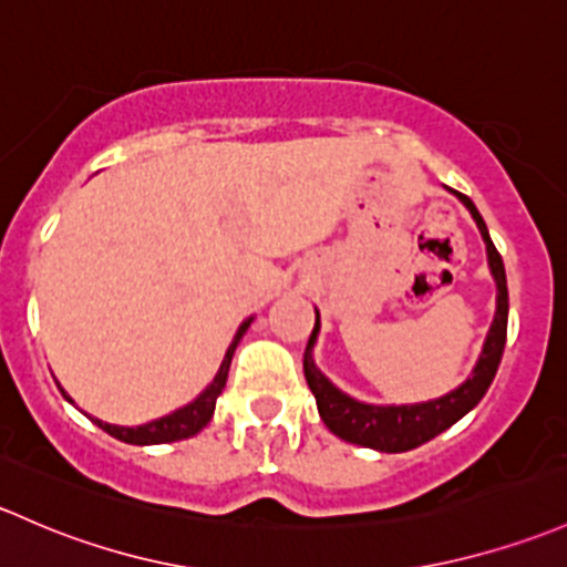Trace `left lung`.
I'll list each match as a JSON object with an SVG mask.
<instances>
[{
  "label": "left lung",
  "instance_id": "1",
  "mask_svg": "<svg viewBox=\"0 0 567 567\" xmlns=\"http://www.w3.org/2000/svg\"><path fill=\"white\" fill-rule=\"evenodd\" d=\"M451 193H454L456 198L467 206V212L473 214L475 225H478L481 230V238H484L486 244L488 271H492L494 285H497V309H494V320L492 326H488L484 350H481L470 378L464 380L458 389L443 393V396L415 404L359 402V399H353L350 393L339 391L337 385L315 367L312 350L320 333V315L318 309H315V329L307 342V353H303V378H307L309 391L315 393V402H318V413L320 419H323V424L329 426L339 440H344V443L363 445V449L380 451V454H402V451L419 449V445L437 437L440 432L454 426L458 419H464V415L484 399L494 374H497L499 359H503L505 350V331H508V282H505V266L497 247L492 244L484 217H481L473 200H470L467 195L456 193V189H451Z\"/></svg>",
  "mask_w": 567,
  "mask_h": 567
}]
</instances>
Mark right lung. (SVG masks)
Instances as JSON below:
<instances>
[{"mask_svg": "<svg viewBox=\"0 0 567 567\" xmlns=\"http://www.w3.org/2000/svg\"><path fill=\"white\" fill-rule=\"evenodd\" d=\"M249 323H252V318H247L241 326H238L234 342H230L228 353H225L223 363H219L214 380L189 404H184V408L174 410V413L163 415V419H157V421H148V424H141V426H116V424H105V421H100V419H94V424L103 429V432H109L111 437L122 440V443H130V445L176 443V440H187V437H193V434H198L200 429L212 421L214 404H217V396L223 393L225 380H228V369H230V359H234V353H236V344L241 342V337L247 333ZM64 399H68V402H73L68 393H64Z\"/></svg>", "mask_w": 567, "mask_h": 567, "instance_id": "obj_1", "label": "right lung"}]
</instances>
